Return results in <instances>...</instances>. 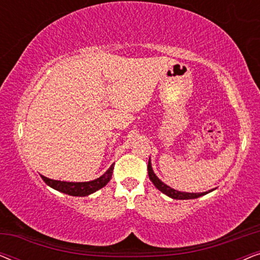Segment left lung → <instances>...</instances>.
Instances as JSON below:
<instances>
[{"mask_svg":"<svg viewBox=\"0 0 260 260\" xmlns=\"http://www.w3.org/2000/svg\"><path fill=\"white\" fill-rule=\"evenodd\" d=\"M148 174H149V179L151 180V182L155 184V187L157 188L158 190H161L162 193H165L166 195H168V197L173 198V199H176V200H188V199H197L199 197H202V195L209 193V191H205V193H184V191H179V190H175L173 189V188H170L169 186H167L162 182L161 180L158 179L157 176L155 175L154 170L151 168V163H150V158H149V162H148Z\"/></svg>","mask_w":260,"mask_h":260,"instance_id":"left-lung-1","label":"left lung"}]
</instances>
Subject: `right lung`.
Returning <instances> with one entry per match:
<instances>
[{
    "label": "right lung",
    "instance_id": "right-lung-1",
    "mask_svg": "<svg viewBox=\"0 0 260 260\" xmlns=\"http://www.w3.org/2000/svg\"><path fill=\"white\" fill-rule=\"evenodd\" d=\"M115 165V163H113ZM113 165L110 167L104 175H102L98 179L93 181H88V182H65V181H58V180H51L48 177L42 176V180L45 181L46 184H48L49 187L54 188V189L61 191V193L73 195V197H86L94 193L95 190L101 189L106 183L109 182L110 179L112 176V170Z\"/></svg>",
    "mask_w": 260,
    "mask_h": 260
}]
</instances>
